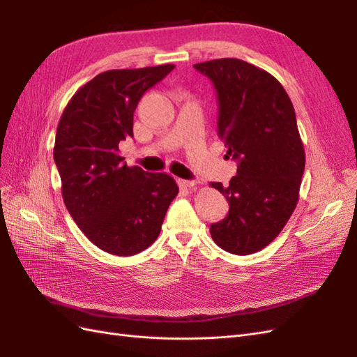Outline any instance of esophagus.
Wrapping results in <instances>:
<instances>
[{"label":"esophagus","instance_id":"1","mask_svg":"<svg viewBox=\"0 0 357 357\" xmlns=\"http://www.w3.org/2000/svg\"><path fill=\"white\" fill-rule=\"evenodd\" d=\"M178 183L183 188H195L199 181L198 180H178Z\"/></svg>","mask_w":357,"mask_h":357}]
</instances>
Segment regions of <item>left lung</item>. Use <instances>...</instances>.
Returning <instances> with one entry per match:
<instances>
[{"instance_id": "8db88e82", "label": "left lung", "mask_w": 357, "mask_h": 357, "mask_svg": "<svg viewBox=\"0 0 357 357\" xmlns=\"http://www.w3.org/2000/svg\"><path fill=\"white\" fill-rule=\"evenodd\" d=\"M218 92V134L236 160L228 186L211 183L229 202L228 215L210 226L214 243L232 255L262 250L294 213L305 152L294 104L280 82L235 58L195 63Z\"/></svg>"}]
</instances>
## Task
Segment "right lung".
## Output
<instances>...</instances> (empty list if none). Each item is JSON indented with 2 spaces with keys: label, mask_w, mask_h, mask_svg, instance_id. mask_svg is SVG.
<instances>
[{
  "label": "right lung",
  "mask_w": 357,
  "mask_h": 357,
  "mask_svg": "<svg viewBox=\"0 0 357 357\" xmlns=\"http://www.w3.org/2000/svg\"><path fill=\"white\" fill-rule=\"evenodd\" d=\"M172 70L165 63L104 71L73 95L59 119L53 158L63 202L107 253L132 256L152 245L178 193L171 176L128 167L119 155V143L134 137L138 101Z\"/></svg>",
  "instance_id": "right-lung-1"
}]
</instances>
